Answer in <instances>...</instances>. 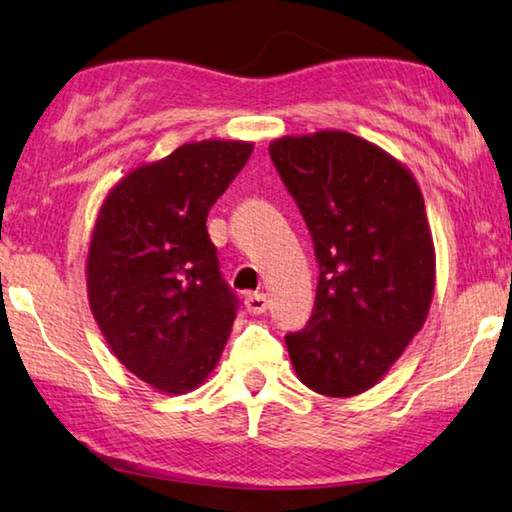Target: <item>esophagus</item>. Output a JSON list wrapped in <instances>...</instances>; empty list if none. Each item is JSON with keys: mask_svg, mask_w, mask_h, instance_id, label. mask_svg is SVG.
I'll list each match as a JSON object with an SVG mask.
<instances>
[{"mask_svg": "<svg viewBox=\"0 0 512 512\" xmlns=\"http://www.w3.org/2000/svg\"><path fill=\"white\" fill-rule=\"evenodd\" d=\"M245 306L251 315H261L267 311V306H270V299L263 292H251L245 299Z\"/></svg>", "mask_w": 512, "mask_h": 512, "instance_id": "obj_1", "label": "esophagus"}]
</instances>
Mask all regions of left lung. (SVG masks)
<instances>
[{"instance_id": "obj_1", "label": "left lung", "mask_w": 512, "mask_h": 512, "mask_svg": "<svg viewBox=\"0 0 512 512\" xmlns=\"http://www.w3.org/2000/svg\"><path fill=\"white\" fill-rule=\"evenodd\" d=\"M270 156L320 263L311 320L286 335L292 367L320 395L356 397L429 315L435 247L422 190L404 163L347 131L276 138Z\"/></svg>"}]
</instances>
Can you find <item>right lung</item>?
Masks as SVG:
<instances>
[{
    "label": "right lung",
    "mask_w": 512,
    "mask_h": 512,
    "mask_svg": "<svg viewBox=\"0 0 512 512\" xmlns=\"http://www.w3.org/2000/svg\"><path fill=\"white\" fill-rule=\"evenodd\" d=\"M254 142H186L115 183L90 233V311L117 360L165 395L215 370L238 299L222 279L206 217Z\"/></svg>",
    "instance_id": "add662e5"
}]
</instances>
